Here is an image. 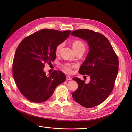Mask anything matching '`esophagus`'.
<instances>
[{"mask_svg": "<svg viewBox=\"0 0 132 132\" xmlns=\"http://www.w3.org/2000/svg\"><path fill=\"white\" fill-rule=\"evenodd\" d=\"M72 80V79L70 75H67L66 76V80L67 81H70V80Z\"/></svg>", "mask_w": 132, "mask_h": 132, "instance_id": "1", "label": "esophagus"}]
</instances>
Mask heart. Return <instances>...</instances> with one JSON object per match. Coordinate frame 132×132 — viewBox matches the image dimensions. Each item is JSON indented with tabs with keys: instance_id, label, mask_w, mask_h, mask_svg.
Masks as SVG:
<instances>
[{
	"instance_id": "b5f03b06",
	"label": "heart",
	"mask_w": 132,
	"mask_h": 132,
	"mask_svg": "<svg viewBox=\"0 0 132 132\" xmlns=\"http://www.w3.org/2000/svg\"><path fill=\"white\" fill-rule=\"evenodd\" d=\"M63 46H64L63 43H59V44H58L57 46H56V47H55V52H56L57 53H59L60 52V50L61 49V48L63 47ZM72 46H73V48L74 51L76 50L80 49V48H81L85 47L84 44L81 41L78 40H75L74 42L73 43V44H72ZM64 68L67 72H71L72 67L70 64H66L65 65H64Z\"/></svg>"
}]
</instances>
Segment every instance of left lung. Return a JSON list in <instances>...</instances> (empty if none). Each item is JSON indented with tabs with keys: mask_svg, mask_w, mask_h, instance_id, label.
Segmentation results:
<instances>
[{
	"mask_svg": "<svg viewBox=\"0 0 132 132\" xmlns=\"http://www.w3.org/2000/svg\"><path fill=\"white\" fill-rule=\"evenodd\" d=\"M71 35L86 40L89 51L79 73L89 75L90 81L86 84L74 78L79 87L72 93L75 102L85 108H93L104 101L112 92L118 72L119 61L108 38L92 30L79 29Z\"/></svg>",
	"mask_w": 132,
	"mask_h": 132,
	"instance_id": "obj_1",
	"label": "left lung"
}]
</instances>
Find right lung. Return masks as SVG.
Segmentation results:
<instances>
[{"label":"right lung","instance_id":"obj_1","mask_svg":"<svg viewBox=\"0 0 132 132\" xmlns=\"http://www.w3.org/2000/svg\"><path fill=\"white\" fill-rule=\"evenodd\" d=\"M71 31L43 29L23 39L18 46L13 62V75L25 97L35 103L46 101L55 89L66 80L65 74L54 71L47 76L44 64L56 58L55 47L64 42Z\"/></svg>","mask_w":132,"mask_h":132}]
</instances>
